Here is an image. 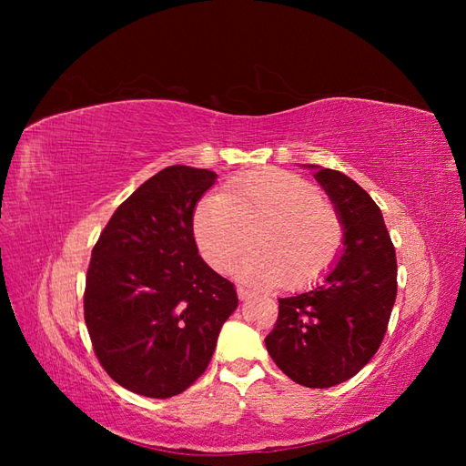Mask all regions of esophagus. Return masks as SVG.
Returning a JSON list of instances; mask_svg holds the SVG:
<instances>
[{
  "label": "esophagus",
  "instance_id": "1",
  "mask_svg": "<svg viewBox=\"0 0 466 466\" xmlns=\"http://www.w3.org/2000/svg\"><path fill=\"white\" fill-rule=\"evenodd\" d=\"M237 295H238V299L245 301V299L250 298V289H247V288H243V286H238V288H237Z\"/></svg>",
  "mask_w": 466,
  "mask_h": 466
}]
</instances>
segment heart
Wrapping results in <instances>:
<instances>
[{"mask_svg": "<svg viewBox=\"0 0 466 466\" xmlns=\"http://www.w3.org/2000/svg\"><path fill=\"white\" fill-rule=\"evenodd\" d=\"M258 250L238 268V278L258 286L299 288L336 262L344 228L336 208L305 178L264 168L231 180L194 211V237L206 262L228 272L252 243Z\"/></svg>", "mask_w": 466, "mask_h": 466, "instance_id": "b5f03b06", "label": "heart"}]
</instances>
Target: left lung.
<instances>
[{
  "label": "left lung",
  "mask_w": 466,
  "mask_h": 466,
  "mask_svg": "<svg viewBox=\"0 0 466 466\" xmlns=\"http://www.w3.org/2000/svg\"><path fill=\"white\" fill-rule=\"evenodd\" d=\"M309 168L342 219V248L322 284L278 299L276 327L264 342L295 383L327 389L354 377L383 342L397 299V255L383 214L356 180Z\"/></svg>",
  "instance_id": "8db88e82"
}]
</instances>
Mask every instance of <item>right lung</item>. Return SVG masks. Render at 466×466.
Returning <instances> with one entry per match:
<instances>
[{
  "instance_id": "add662e5",
  "label": "right lung",
  "mask_w": 466,
  "mask_h": 466,
  "mask_svg": "<svg viewBox=\"0 0 466 466\" xmlns=\"http://www.w3.org/2000/svg\"><path fill=\"white\" fill-rule=\"evenodd\" d=\"M216 178L208 168H163L116 208L91 252L83 309L93 350L142 397L187 390L238 305L194 241V208Z\"/></svg>"
}]
</instances>
